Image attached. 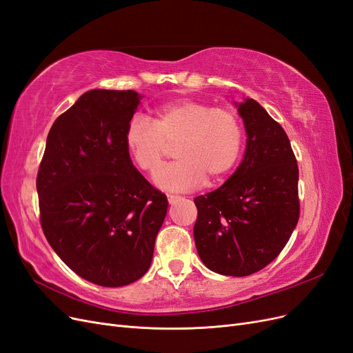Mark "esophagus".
<instances>
[{"instance_id":"obj_1","label":"esophagus","mask_w":353,"mask_h":353,"mask_svg":"<svg viewBox=\"0 0 353 353\" xmlns=\"http://www.w3.org/2000/svg\"><path fill=\"white\" fill-rule=\"evenodd\" d=\"M166 197H168V201L170 203V205H172V203H175V201L179 199V196H176V194H170V193H168V194H166Z\"/></svg>"}]
</instances>
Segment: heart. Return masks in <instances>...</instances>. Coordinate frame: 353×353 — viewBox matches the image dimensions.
<instances>
[{
  "label": "heart",
  "instance_id": "heart-1",
  "mask_svg": "<svg viewBox=\"0 0 353 353\" xmlns=\"http://www.w3.org/2000/svg\"><path fill=\"white\" fill-rule=\"evenodd\" d=\"M125 147L134 163L154 174L175 145L176 162L154 175L157 187L169 191L193 190L218 183L236 166L243 148V125L239 116L223 108L197 101L168 103L154 113L153 123L135 116L126 125Z\"/></svg>",
  "mask_w": 353,
  "mask_h": 353
}]
</instances>
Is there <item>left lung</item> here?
Returning <instances> with one entry per match:
<instances>
[{
    "mask_svg": "<svg viewBox=\"0 0 353 353\" xmlns=\"http://www.w3.org/2000/svg\"><path fill=\"white\" fill-rule=\"evenodd\" d=\"M245 153L227 183L194 199V241L200 259L221 275L261 271L281 253L301 215L299 168L283 126L262 105H239Z\"/></svg>",
    "mask_w": 353,
    "mask_h": 353,
    "instance_id": "obj_1",
    "label": "left lung"
}]
</instances>
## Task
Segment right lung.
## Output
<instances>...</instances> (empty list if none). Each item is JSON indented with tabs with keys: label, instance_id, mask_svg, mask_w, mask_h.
Listing matches in <instances>:
<instances>
[{
	"label": "right lung",
	"instance_id": "1",
	"mask_svg": "<svg viewBox=\"0 0 353 353\" xmlns=\"http://www.w3.org/2000/svg\"><path fill=\"white\" fill-rule=\"evenodd\" d=\"M138 104L132 90L82 94L52 123L37 175L46 239L73 272L103 287L141 279L166 216V196L125 147Z\"/></svg>",
	"mask_w": 353,
	"mask_h": 353
}]
</instances>
